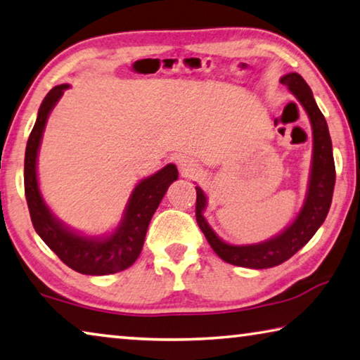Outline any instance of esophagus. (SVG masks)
Here are the masks:
<instances>
[{"label":"esophagus","mask_w":360,"mask_h":360,"mask_svg":"<svg viewBox=\"0 0 360 360\" xmlns=\"http://www.w3.org/2000/svg\"><path fill=\"white\" fill-rule=\"evenodd\" d=\"M178 167H179L181 174L184 176V178H193V176H195L198 171H200L198 163L191 157H182L178 162Z\"/></svg>","instance_id":"esophagus-1"}]
</instances>
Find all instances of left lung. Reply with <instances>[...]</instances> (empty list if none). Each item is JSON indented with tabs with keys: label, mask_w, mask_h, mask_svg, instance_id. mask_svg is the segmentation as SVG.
Segmentation results:
<instances>
[{
	"label": "left lung",
	"mask_w": 360,
	"mask_h": 360,
	"mask_svg": "<svg viewBox=\"0 0 360 360\" xmlns=\"http://www.w3.org/2000/svg\"><path fill=\"white\" fill-rule=\"evenodd\" d=\"M281 83L292 91L295 98L303 105L312 127V162L309 182H307L303 207H301L292 224L285 227L281 233H277L269 240L252 245H231L216 236V232L211 229L207 219H205L203 211L207 208V195L200 187H195V218L211 248L222 261L233 266L250 267V269H267V267L278 266L292 258L298 250L311 240L314 233L322 226L328 214L333 197L336 174L332 139H330L325 117L314 101L311 88L307 86V83L300 73H287L281 78Z\"/></svg>",
	"instance_id": "left-lung-1"
}]
</instances>
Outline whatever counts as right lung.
Instances as JSON below:
<instances>
[{
	"instance_id": "obj_1",
	"label": "right lung",
	"mask_w": 360,
	"mask_h": 360,
	"mask_svg": "<svg viewBox=\"0 0 360 360\" xmlns=\"http://www.w3.org/2000/svg\"><path fill=\"white\" fill-rule=\"evenodd\" d=\"M68 88V84L54 86L39 105L35 127L25 149V198L37 233L62 262L86 276H107L128 269L138 259L149 222L171 182L178 179V168L169 163L155 174L142 179L131 193L117 229L108 236L88 237L67 227L51 213L43 200L38 187L37 158L49 113Z\"/></svg>"
}]
</instances>
